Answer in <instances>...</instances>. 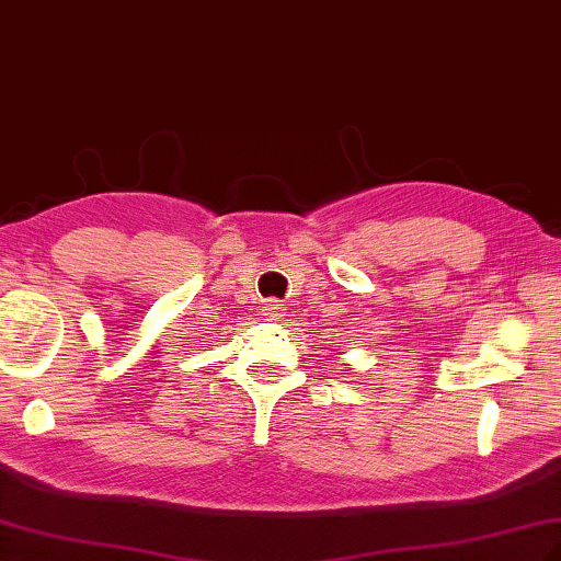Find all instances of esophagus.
<instances>
[{"label": "esophagus", "instance_id": "1", "mask_svg": "<svg viewBox=\"0 0 561 561\" xmlns=\"http://www.w3.org/2000/svg\"><path fill=\"white\" fill-rule=\"evenodd\" d=\"M265 314L270 320H282V304L277 298H270V300H265Z\"/></svg>", "mask_w": 561, "mask_h": 561}]
</instances>
